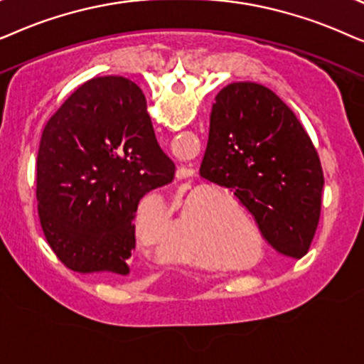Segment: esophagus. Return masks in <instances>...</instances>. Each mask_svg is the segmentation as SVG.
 <instances>
[{"label": "esophagus", "mask_w": 364, "mask_h": 364, "mask_svg": "<svg viewBox=\"0 0 364 364\" xmlns=\"http://www.w3.org/2000/svg\"><path fill=\"white\" fill-rule=\"evenodd\" d=\"M193 174V169H188V168H179L178 171H176V178L178 179H185V178H188V176H191Z\"/></svg>", "instance_id": "34e87169"}]
</instances>
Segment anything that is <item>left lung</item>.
<instances>
[{"label":"left lung","mask_w":364,"mask_h":364,"mask_svg":"<svg viewBox=\"0 0 364 364\" xmlns=\"http://www.w3.org/2000/svg\"><path fill=\"white\" fill-rule=\"evenodd\" d=\"M200 174L228 188L279 253H308L321 213L323 169L296 116L263 85L240 81L216 95Z\"/></svg>","instance_id":"obj_1"}]
</instances>
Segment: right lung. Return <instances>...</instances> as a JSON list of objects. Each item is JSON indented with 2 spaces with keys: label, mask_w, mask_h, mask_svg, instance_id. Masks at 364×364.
<instances>
[{
  "label": "right lung",
  "mask_w": 364,
  "mask_h": 364,
  "mask_svg": "<svg viewBox=\"0 0 364 364\" xmlns=\"http://www.w3.org/2000/svg\"><path fill=\"white\" fill-rule=\"evenodd\" d=\"M36 169L38 215L61 263L128 274L138 203L174 176L143 91L123 76L81 85L46 123Z\"/></svg>",
  "instance_id": "add662e5"
}]
</instances>
